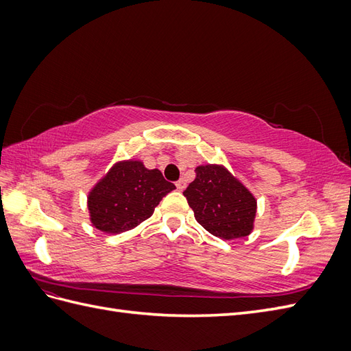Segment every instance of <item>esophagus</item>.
Here are the masks:
<instances>
[{"mask_svg": "<svg viewBox=\"0 0 351 351\" xmlns=\"http://www.w3.org/2000/svg\"><path fill=\"white\" fill-rule=\"evenodd\" d=\"M186 184H187V183H186L184 178H180L178 182H176V186H177L178 190H184V189H186Z\"/></svg>", "mask_w": 351, "mask_h": 351, "instance_id": "34e87169", "label": "esophagus"}]
</instances>
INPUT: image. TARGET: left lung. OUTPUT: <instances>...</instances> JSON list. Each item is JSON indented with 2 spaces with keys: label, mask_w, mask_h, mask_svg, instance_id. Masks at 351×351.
I'll list each match as a JSON object with an SVG mask.
<instances>
[{
  "label": "left lung",
  "mask_w": 351,
  "mask_h": 351,
  "mask_svg": "<svg viewBox=\"0 0 351 351\" xmlns=\"http://www.w3.org/2000/svg\"><path fill=\"white\" fill-rule=\"evenodd\" d=\"M183 195L199 224L215 237H246L253 228L256 199L224 167L200 165Z\"/></svg>",
  "instance_id": "left-lung-1"
}]
</instances>
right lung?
<instances>
[{
    "mask_svg": "<svg viewBox=\"0 0 351 351\" xmlns=\"http://www.w3.org/2000/svg\"><path fill=\"white\" fill-rule=\"evenodd\" d=\"M174 189L159 169H147L139 161L119 162L89 193L92 224L110 234L132 230Z\"/></svg>",
    "mask_w": 351,
    "mask_h": 351,
    "instance_id": "right-lung-1",
    "label": "right lung"
}]
</instances>
